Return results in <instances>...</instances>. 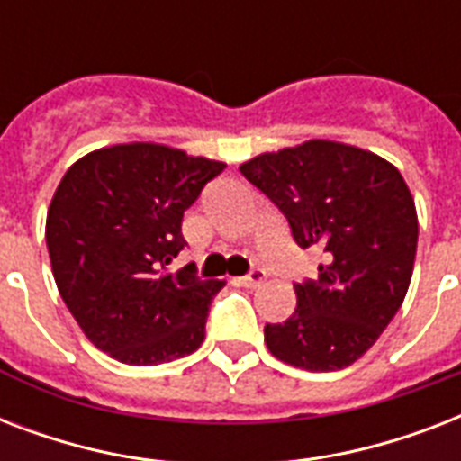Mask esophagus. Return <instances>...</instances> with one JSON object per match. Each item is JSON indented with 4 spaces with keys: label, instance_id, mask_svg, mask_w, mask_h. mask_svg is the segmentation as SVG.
Returning a JSON list of instances; mask_svg holds the SVG:
<instances>
[{
    "label": "esophagus",
    "instance_id": "1",
    "mask_svg": "<svg viewBox=\"0 0 461 461\" xmlns=\"http://www.w3.org/2000/svg\"><path fill=\"white\" fill-rule=\"evenodd\" d=\"M239 282H241V285H244V287H249V289L260 287V285L266 282V270H260V267H253L251 273L244 275V277H241Z\"/></svg>",
    "mask_w": 461,
    "mask_h": 461
}]
</instances>
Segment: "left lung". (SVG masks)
I'll return each instance as SVG.
<instances>
[{"label": "left lung", "instance_id": "1", "mask_svg": "<svg viewBox=\"0 0 461 461\" xmlns=\"http://www.w3.org/2000/svg\"><path fill=\"white\" fill-rule=\"evenodd\" d=\"M239 172L282 210L296 244L322 260L318 280L294 287V313L266 325L267 349L306 371L347 368L407 296L419 241L407 181L380 155L322 139L260 153Z\"/></svg>", "mask_w": 461, "mask_h": 461}]
</instances>
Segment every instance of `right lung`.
I'll list each match as a JSON object with an SVG mask.
<instances>
[{"mask_svg": "<svg viewBox=\"0 0 461 461\" xmlns=\"http://www.w3.org/2000/svg\"><path fill=\"white\" fill-rule=\"evenodd\" d=\"M224 167L165 143H119L83 155L61 176L47 251L61 299L97 349L155 366L201 347L224 282L167 266L186 244L184 210Z\"/></svg>", "mask_w": 461, "mask_h": 461, "instance_id": "obj_1", "label": "right lung"}]
</instances>
